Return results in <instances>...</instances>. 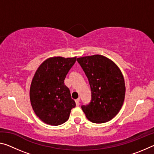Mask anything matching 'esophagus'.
I'll return each instance as SVG.
<instances>
[{"instance_id": "34e87169", "label": "esophagus", "mask_w": 154, "mask_h": 154, "mask_svg": "<svg viewBox=\"0 0 154 154\" xmlns=\"http://www.w3.org/2000/svg\"><path fill=\"white\" fill-rule=\"evenodd\" d=\"M79 100H80V98H78V99H77L76 100H75V103H76L77 106L79 105Z\"/></svg>"}]
</instances>
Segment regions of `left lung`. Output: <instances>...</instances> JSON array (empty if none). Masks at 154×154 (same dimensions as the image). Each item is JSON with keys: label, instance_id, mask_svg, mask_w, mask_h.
<instances>
[{"label": "left lung", "instance_id": "left-lung-1", "mask_svg": "<svg viewBox=\"0 0 154 154\" xmlns=\"http://www.w3.org/2000/svg\"><path fill=\"white\" fill-rule=\"evenodd\" d=\"M88 79L92 99L82 109L90 122L111 120L120 111L126 93L124 76L119 67L106 57L93 55L77 59Z\"/></svg>", "mask_w": 154, "mask_h": 154}]
</instances>
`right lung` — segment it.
<instances>
[{
	"instance_id": "right-lung-1",
	"label": "right lung",
	"mask_w": 154,
	"mask_h": 154,
	"mask_svg": "<svg viewBox=\"0 0 154 154\" xmlns=\"http://www.w3.org/2000/svg\"><path fill=\"white\" fill-rule=\"evenodd\" d=\"M76 59L51 57L35 72L30 88V103L36 116L44 123L62 124L69 119L71 109L76 105L64 83Z\"/></svg>"
}]
</instances>
